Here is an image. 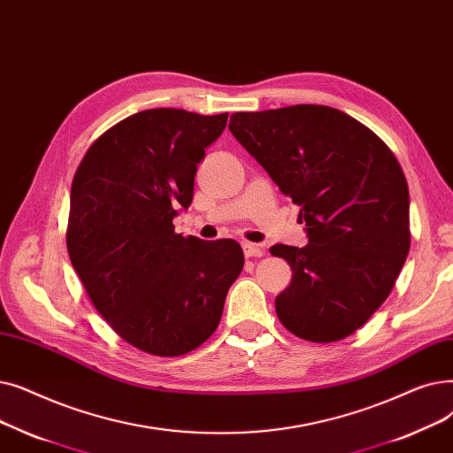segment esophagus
Listing matches in <instances>:
<instances>
[{"label": "esophagus", "instance_id": "esophagus-1", "mask_svg": "<svg viewBox=\"0 0 453 453\" xmlns=\"http://www.w3.org/2000/svg\"><path fill=\"white\" fill-rule=\"evenodd\" d=\"M242 249H243L245 257H262L264 256V249L262 247H257V245L249 243V242L242 243Z\"/></svg>", "mask_w": 453, "mask_h": 453}]
</instances>
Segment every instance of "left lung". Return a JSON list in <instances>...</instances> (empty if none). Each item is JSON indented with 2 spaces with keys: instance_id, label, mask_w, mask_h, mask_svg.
<instances>
[{
  "instance_id": "obj_1",
  "label": "left lung",
  "mask_w": 453,
  "mask_h": 453,
  "mask_svg": "<svg viewBox=\"0 0 453 453\" xmlns=\"http://www.w3.org/2000/svg\"><path fill=\"white\" fill-rule=\"evenodd\" d=\"M230 133L300 208L306 247L273 245L291 265L280 322L313 342L349 337L389 296L411 245L403 171L371 128L322 104L235 112Z\"/></svg>"
}]
</instances>
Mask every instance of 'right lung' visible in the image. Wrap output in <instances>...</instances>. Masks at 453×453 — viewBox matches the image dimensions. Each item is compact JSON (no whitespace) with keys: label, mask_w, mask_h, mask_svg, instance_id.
Returning <instances> with one entry per match:
<instances>
[{"label":"right lung","mask_w":453,"mask_h":453,"mask_svg":"<svg viewBox=\"0 0 453 453\" xmlns=\"http://www.w3.org/2000/svg\"><path fill=\"white\" fill-rule=\"evenodd\" d=\"M226 119L142 111L97 138L73 177L72 265L104 320L143 352L182 356L201 347L243 269L238 242L184 238L173 226Z\"/></svg>","instance_id":"obj_1"}]
</instances>
